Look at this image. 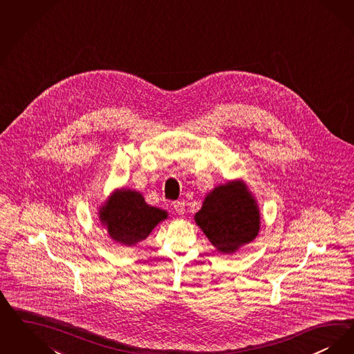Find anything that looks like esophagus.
<instances>
[{
    "label": "esophagus",
    "instance_id": "1",
    "mask_svg": "<svg viewBox=\"0 0 354 354\" xmlns=\"http://www.w3.org/2000/svg\"><path fill=\"white\" fill-rule=\"evenodd\" d=\"M174 209H175V212L179 213V214H183L184 208H185V203L182 201V200H178V201H174Z\"/></svg>",
    "mask_w": 354,
    "mask_h": 354
}]
</instances>
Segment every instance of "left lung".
<instances>
[{"instance_id":"left-lung-1","label":"left lung","mask_w":354,"mask_h":354,"mask_svg":"<svg viewBox=\"0 0 354 354\" xmlns=\"http://www.w3.org/2000/svg\"><path fill=\"white\" fill-rule=\"evenodd\" d=\"M195 223L217 252L233 254L258 236L259 207L243 180H229L205 196Z\"/></svg>"}]
</instances>
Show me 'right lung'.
Returning <instances> with one entry per match:
<instances>
[{"instance_id": "right-lung-1", "label": "right lung", "mask_w": 354, "mask_h": 354, "mask_svg": "<svg viewBox=\"0 0 354 354\" xmlns=\"http://www.w3.org/2000/svg\"><path fill=\"white\" fill-rule=\"evenodd\" d=\"M167 216L166 211L149 205L141 192L130 188L115 189L99 208L101 225L112 240L125 246L146 240Z\"/></svg>"}]
</instances>
